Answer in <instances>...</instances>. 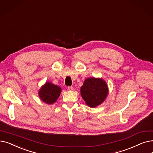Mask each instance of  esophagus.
<instances>
[{"label": "esophagus", "instance_id": "1", "mask_svg": "<svg viewBox=\"0 0 153 153\" xmlns=\"http://www.w3.org/2000/svg\"><path fill=\"white\" fill-rule=\"evenodd\" d=\"M68 89L69 91H74V88L72 87V86H69V87L68 88Z\"/></svg>", "mask_w": 153, "mask_h": 153}]
</instances>
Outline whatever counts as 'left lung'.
Here are the masks:
<instances>
[{
  "label": "left lung",
  "mask_w": 153,
  "mask_h": 153,
  "mask_svg": "<svg viewBox=\"0 0 153 153\" xmlns=\"http://www.w3.org/2000/svg\"><path fill=\"white\" fill-rule=\"evenodd\" d=\"M81 93L87 105L91 108H95L101 104L107 97L108 85L100 78H88L81 88Z\"/></svg>",
  "instance_id": "left-lung-1"
}]
</instances>
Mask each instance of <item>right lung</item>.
<instances>
[{
	"mask_svg": "<svg viewBox=\"0 0 153 153\" xmlns=\"http://www.w3.org/2000/svg\"><path fill=\"white\" fill-rule=\"evenodd\" d=\"M61 88L51 82H46L41 88L39 95L44 102L51 104L55 102L60 96Z\"/></svg>",
	"mask_w": 153,
	"mask_h": 153,
	"instance_id": "right-lung-1",
	"label": "right lung"
}]
</instances>
